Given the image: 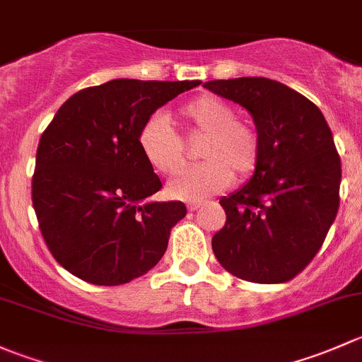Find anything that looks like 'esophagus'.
<instances>
[{
  "mask_svg": "<svg viewBox=\"0 0 362 362\" xmlns=\"http://www.w3.org/2000/svg\"><path fill=\"white\" fill-rule=\"evenodd\" d=\"M202 207V202H189L188 204V211H197V209Z\"/></svg>",
  "mask_w": 362,
  "mask_h": 362,
  "instance_id": "1",
  "label": "esophagus"
}]
</instances>
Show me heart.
I'll return each instance as SVG.
<instances>
[{
    "instance_id": "1",
    "label": "heart",
    "mask_w": 362,
    "mask_h": 362,
    "mask_svg": "<svg viewBox=\"0 0 362 362\" xmlns=\"http://www.w3.org/2000/svg\"><path fill=\"white\" fill-rule=\"evenodd\" d=\"M180 117L193 132L206 134L202 165L185 170L170 181L173 199L200 202L225 189L233 180L251 176L258 165L259 137L247 122L238 120L233 106L214 95H200L180 107ZM141 155L156 173L174 176L185 167V144L162 115H153L137 132Z\"/></svg>"
}]
</instances>
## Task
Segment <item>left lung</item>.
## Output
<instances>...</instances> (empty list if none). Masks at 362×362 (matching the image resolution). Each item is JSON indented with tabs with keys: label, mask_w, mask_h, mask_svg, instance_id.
I'll list each match as a JSON object with an SVG mask.
<instances>
[{
	"label": "left lung",
	"mask_w": 362,
	"mask_h": 362,
	"mask_svg": "<svg viewBox=\"0 0 362 362\" xmlns=\"http://www.w3.org/2000/svg\"><path fill=\"white\" fill-rule=\"evenodd\" d=\"M204 87L245 107L259 137L252 177L219 200L226 223L212 237V251L242 281H291L317 255L340 206L331 129L312 100L281 81L245 76Z\"/></svg>",
	"instance_id": "8db88e82"
}]
</instances>
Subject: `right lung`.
<instances>
[{
	"label": "right lung",
	"mask_w": 362,
	"mask_h": 362,
	"mask_svg": "<svg viewBox=\"0 0 362 362\" xmlns=\"http://www.w3.org/2000/svg\"><path fill=\"white\" fill-rule=\"evenodd\" d=\"M200 83L106 81L71 95L45 129L33 207L54 258L78 279L120 286L160 262L186 207L148 200L162 182L141 155L137 132L158 107Z\"/></svg>",
	"instance_id": "obj_1"
}]
</instances>
